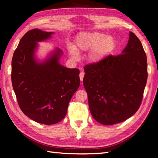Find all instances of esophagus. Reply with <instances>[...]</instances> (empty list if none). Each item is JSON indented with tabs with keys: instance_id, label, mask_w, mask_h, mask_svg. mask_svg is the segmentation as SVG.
Listing matches in <instances>:
<instances>
[{
	"instance_id": "esophagus-1",
	"label": "esophagus",
	"mask_w": 158,
	"mask_h": 158,
	"mask_svg": "<svg viewBox=\"0 0 158 158\" xmlns=\"http://www.w3.org/2000/svg\"><path fill=\"white\" fill-rule=\"evenodd\" d=\"M84 73L81 72V73H80L79 74V77H80V80H81V81H83V79H84Z\"/></svg>"
}]
</instances>
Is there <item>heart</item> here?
Masks as SVG:
<instances>
[{
    "instance_id": "obj_1",
    "label": "heart",
    "mask_w": 158,
    "mask_h": 158,
    "mask_svg": "<svg viewBox=\"0 0 158 158\" xmlns=\"http://www.w3.org/2000/svg\"><path fill=\"white\" fill-rule=\"evenodd\" d=\"M116 47V41L111 35L99 31L84 32L77 35L75 38V47L68 44V49L73 59L79 58V52H87L88 59L92 63H98L106 56L113 52Z\"/></svg>"
}]
</instances>
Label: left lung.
I'll list each match as a JSON object with an SVG mask.
<instances>
[{
	"label": "left lung",
	"mask_w": 158,
	"mask_h": 158,
	"mask_svg": "<svg viewBox=\"0 0 158 158\" xmlns=\"http://www.w3.org/2000/svg\"><path fill=\"white\" fill-rule=\"evenodd\" d=\"M83 84L95 121L105 125L123 122L139 108L148 72L141 42L132 32L121 54L84 67Z\"/></svg>",
	"instance_id": "left-lung-1"
}]
</instances>
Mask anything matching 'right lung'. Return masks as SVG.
I'll return each instance as SVG.
<instances>
[{"instance_id":"add662e5","label":"right lung","mask_w":158,"mask_h":158,"mask_svg":"<svg viewBox=\"0 0 158 158\" xmlns=\"http://www.w3.org/2000/svg\"><path fill=\"white\" fill-rule=\"evenodd\" d=\"M53 32L35 28L20 40L12 60V83L19 107L26 116L41 124H56L65 118L69 101L80 85L79 70L60 63L58 48L40 60L38 42Z\"/></svg>"}]
</instances>
